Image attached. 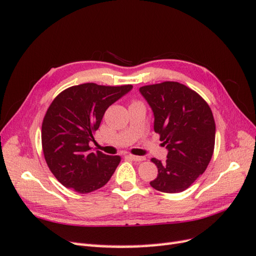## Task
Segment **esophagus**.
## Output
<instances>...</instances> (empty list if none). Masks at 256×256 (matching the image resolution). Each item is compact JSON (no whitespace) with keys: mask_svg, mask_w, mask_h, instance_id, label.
<instances>
[{"mask_svg":"<svg viewBox=\"0 0 256 256\" xmlns=\"http://www.w3.org/2000/svg\"><path fill=\"white\" fill-rule=\"evenodd\" d=\"M128 158H131L132 160H135V162H142V160H145V157H142V156H135V155H128Z\"/></svg>","mask_w":256,"mask_h":256,"instance_id":"esophagus-1","label":"esophagus"}]
</instances>
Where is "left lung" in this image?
Segmentation results:
<instances>
[{
	"label": "left lung",
	"mask_w": 256,
	"mask_h": 256,
	"mask_svg": "<svg viewBox=\"0 0 256 256\" xmlns=\"http://www.w3.org/2000/svg\"><path fill=\"white\" fill-rule=\"evenodd\" d=\"M140 91L154 112L155 132L168 150L166 162L150 160L158 168L150 186L166 194L182 192L202 175L214 155V114L202 96L175 81L143 86Z\"/></svg>",
	"instance_id": "left-lung-1"
}]
</instances>
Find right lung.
<instances>
[{"label": "right lung", "instance_id": "right-lung-1", "mask_svg": "<svg viewBox=\"0 0 256 256\" xmlns=\"http://www.w3.org/2000/svg\"><path fill=\"white\" fill-rule=\"evenodd\" d=\"M133 88L132 84L72 86L62 91L48 106L42 124L45 160L57 180L76 192L88 194L104 186L121 157L96 150L89 143L112 103Z\"/></svg>", "mask_w": 256, "mask_h": 256}]
</instances>
